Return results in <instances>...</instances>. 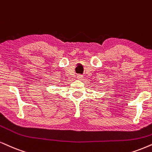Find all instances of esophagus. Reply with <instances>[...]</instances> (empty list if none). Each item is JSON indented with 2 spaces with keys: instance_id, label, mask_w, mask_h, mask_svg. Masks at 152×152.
<instances>
[{
  "instance_id": "obj_1",
  "label": "esophagus",
  "mask_w": 152,
  "mask_h": 152,
  "mask_svg": "<svg viewBox=\"0 0 152 152\" xmlns=\"http://www.w3.org/2000/svg\"><path fill=\"white\" fill-rule=\"evenodd\" d=\"M77 78H78V79H81V78H83V76L81 74H78L77 75Z\"/></svg>"
}]
</instances>
